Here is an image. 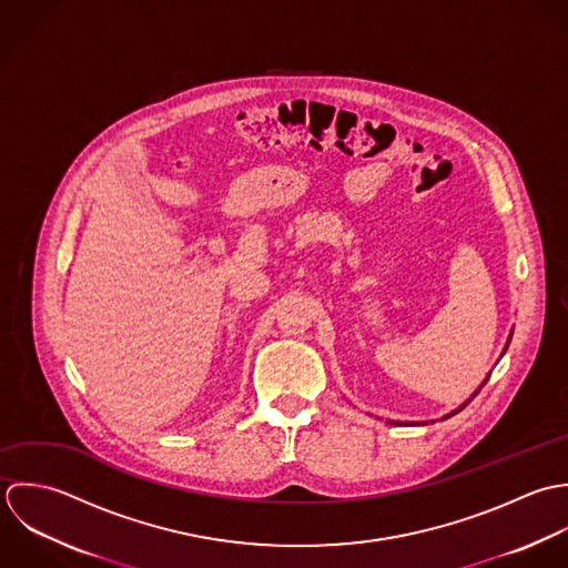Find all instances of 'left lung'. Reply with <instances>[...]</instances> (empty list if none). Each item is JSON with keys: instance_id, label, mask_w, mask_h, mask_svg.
<instances>
[{"instance_id": "left-lung-1", "label": "left lung", "mask_w": 568, "mask_h": 568, "mask_svg": "<svg viewBox=\"0 0 568 568\" xmlns=\"http://www.w3.org/2000/svg\"><path fill=\"white\" fill-rule=\"evenodd\" d=\"M509 342H511V336H509V338H507V346H509ZM507 346H505V348H507ZM485 382H487V379H485ZM485 382H483V384H485ZM483 384H480V386H483ZM478 390H480V388H478ZM478 390H476V393H478ZM476 393H474V395H471V397H476ZM471 397H469V399H467V402H465V404H463V406H458V408H456V410H454V413H450V415H446V417H444V419H448V417H453V415H456V413H458V410H463V408H465V406H467V404H469V402H471ZM388 424H395V426H397V424H402V422H388Z\"/></svg>"}]
</instances>
